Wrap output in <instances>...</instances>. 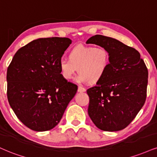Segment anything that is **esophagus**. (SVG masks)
<instances>
[{"label":"esophagus","instance_id":"esophagus-1","mask_svg":"<svg viewBox=\"0 0 157 157\" xmlns=\"http://www.w3.org/2000/svg\"><path fill=\"white\" fill-rule=\"evenodd\" d=\"M78 92H80V93H82V92H85L86 91V88H83V87H82V86H79L78 87Z\"/></svg>","mask_w":157,"mask_h":157}]
</instances>
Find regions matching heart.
I'll return each mask as SVG.
<instances>
[{
  "instance_id": "obj_1",
  "label": "heart",
  "mask_w": 157,
  "mask_h": 157,
  "mask_svg": "<svg viewBox=\"0 0 157 157\" xmlns=\"http://www.w3.org/2000/svg\"><path fill=\"white\" fill-rule=\"evenodd\" d=\"M110 58L107 49L77 45L69 53V59H60L58 63L60 74L66 80L73 78L78 71V83L97 82L103 78L108 69Z\"/></svg>"
}]
</instances>
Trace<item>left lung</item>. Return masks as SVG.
I'll return each instance as SVG.
<instances>
[{
  "mask_svg": "<svg viewBox=\"0 0 157 157\" xmlns=\"http://www.w3.org/2000/svg\"><path fill=\"white\" fill-rule=\"evenodd\" d=\"M86 44L107 49L110 58L103 78L87 90L88 115L101 130L119 131L132 121L144 105L148 69L138 51L116 39L95 35Z\"/></svg>",
  "mask_w": 157,
  "mask_h": 157,
  "instance_id": "1",
  "label": "left lung"
}]
</instances>
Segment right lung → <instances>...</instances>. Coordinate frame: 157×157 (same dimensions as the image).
I'll return each mask as SVG.
<instances>
[{"mask_svg":"<svg viewBox=\"0 0 157 157\" xmlns=\"http://www.w3.org/2000/svg\"><path fill=\"white\" fill-rule=\"evenodd\" d=\"M69 38H39L17 51L7 69V97L17 117L36 132L60 122L76 85L64 80L58 63L71 44Z\"/></svg>","mask_w":157,"mask_h":157,"instance_id":"1","label":"right lung"}]
</instances>
